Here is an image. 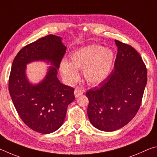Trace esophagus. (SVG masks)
Returning <instances> with one entry per match:
<instances>
[{
    "label": "esophagus",
    "mask_w": 157,
    "mask_h": 157,
    "mask_svg": "<svg viewBox=\"0 0 157 157\" xmlns=\"http://www.w3.org/2000/svg\"><path fill=\"white\" fill-rule=\"evenodd\" d=\"M84 92V89L79 88V87H77L75 90V91H74V94H75V98H78L80 96V95H83Z\"/></svg>",
    "instance_id": "1"
}]
</instances>
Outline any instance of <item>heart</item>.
I'll list each match as a JSON object with an SVG mask.
<instances>
[{"mask_svg": "<svg viewBox=\"0 0 157 157\" xmlns=\"http://www.w3.org/2000/svg\"><path fill=\"white\" fill-rule=\"evenodd\" d=\"M114 53L108 48L89 45L74 51L71 63L62 61L60 66L63 78L68 82H75L78 77L77 70L83 71L87 82L96 84L107 78L112 68Z\"/></svg>", "mask_w": 157, "mask_h": 157, "instance_id": "obj_1", "label": "heart"}]
</instances>
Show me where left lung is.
<instances>
[{
  "instance_id": "obj_1",
  "label": "left lung",
  "mask_w": 157,
  "mask_h": 157,
  "mask_svg": "<svg viewBox=\"0 0 157 157\" xmlns=\"http://www.w3.org/2000/svg\"><path fill=\"white\" fill-rule=\"evenodd\" d=\"M118 52L114 69L99 86L86 93L89 121L95 128L113 132L129 123L141 105L147 68L134 48L115 40Z\"/></svg>"
}]
</instances>
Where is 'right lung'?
I'll return each mask as SVG.
<instances>
[{"label":"right lung","mask_w":157,"mask_h":157,"mask_svg":"<svg viewBox=\"0 0 157 157\" xmlns=\"http://www.w3.org/2000/svg\"><path fill=\"white\" fill-rule=\"evenodd\" d=\"M66 50L59 36L49 34L23 47L13 61L10 96L21 120L36 132L46 134L59 129L68 105L75 100V89L61 83L57 77ZM36 60H48L53 66L41 83L33 85L26 78V64Z\"/></svg>","instance_id":"obj_1"}]
</instances>
